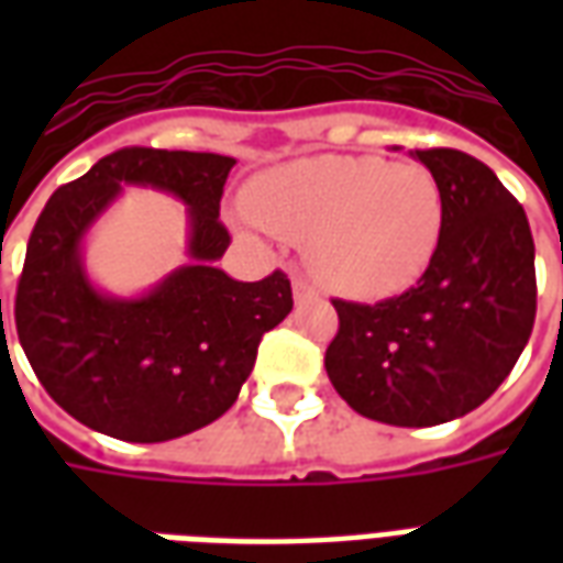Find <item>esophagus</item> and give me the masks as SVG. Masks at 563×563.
<instances>
[{"label": "esophagus", "instance_id": "34e87169", "mask_svg": "<svg viewBox=\"0 0 563 563\" xmlns=\"http://www.w3.org/2000/svg\"><path fill=\"white\" fill-rule=\"evenodd\" d=\"M292 295H295V301H298V305H305V301H313L319 292H317V286L307 280L305 274H295V277H292Z\"/></svg>", "mask_w": 563, "mask_h": 563}]
</instances>
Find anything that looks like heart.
Here are the masks:
<instances>
[{"label": "heart", "instance_id": "b5f03b06", "mask_svg": "<svg viewBox=\"0 0 563 563\" xmlns=\"http://www.w3.org/2000/svg\"><path fill=\"white\" fill-rule=\"evenodd\" d=\"M250 210L283 241L307 244L319 280L377 298L424 274L443 232V196L419 162L313 156L262 174Z\"/></svg>", "mask_w": 563, "mask_h": 563}]
</instances>
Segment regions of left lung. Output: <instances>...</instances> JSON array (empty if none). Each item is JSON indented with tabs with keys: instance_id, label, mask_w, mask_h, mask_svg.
<instances>
[{
	"instance_id": "obj_1",
	"label": "left lung",
	"mask_w": 563,
	"mask_h": 563,
	"mask_svg": "<svg viewBox=\"0 0 563 563\" xmlns=\"http://www.w3.org/2000/svg\"><path fill=\"white\" fill-rule=\"evenodd\" d=\"M443 196L440 244L416 286L377 305L334 298L331 386L398 428L452 422L488 401L537 317L533 238L497 174L461 150H416Z\"/></svg>"
}]
</instances>
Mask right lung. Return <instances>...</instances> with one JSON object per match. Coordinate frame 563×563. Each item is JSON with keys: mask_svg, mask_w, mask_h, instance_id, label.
Here are the masks:
<instances>
[{"mask_svg": "<svg viewBox=\"0 0 563 563\" xmlns=\"http://www.w3.org/2000/svg\"><path fill=\"white\" fill-rule=\"evenodd\" d=\"M232 165L220 153L123 147L44 205L14 322L38 383L80 424L129 443L192 434L238 401L262 334L289 317L283 271L241 283L213 268L232 244L220 222ZM126 183L172 191L190 213L194 262L141 299L99 294L79 262L82 234Z\"/></svg>", "mask_w": 563, "mask_h": 563, "instance_id": "add662e5", "label": "right lung"}]
</instances>
